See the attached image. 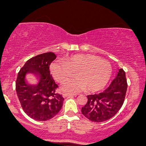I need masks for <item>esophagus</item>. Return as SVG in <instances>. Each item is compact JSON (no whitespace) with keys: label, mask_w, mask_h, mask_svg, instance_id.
<instances>
[{"label":"esophagus","mask_w":146,"mask_h":146,"mask_svg":"<svg viewBox=\"0 0 146 146\" xmlns=\"http://www.w3.org/2000/svg\"><path fill=\"white\" fill-rule=\"evenodd\" d=\"M76 96L75 94H70V93H65L63 94V96L64 97H72V96Z\"/></svg>","instance_id":"obj_1"}]
</instances>
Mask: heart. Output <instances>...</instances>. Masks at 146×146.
Listing matches in <instances>:
<instances>
[{"instance_id":"b5f03b06","label":"heart","mask_w":146,"mask_h":146,"mask_svg":"<svg viewBox=\"0 0 146 146\" xmlns=\"http://www.w3.org/2000/svg\"><path fill=\"white\" fill-rule=\"evenodd\" d=\"M50 71L54 79L63 82L74 76L62 84L65 92H76L86 89L97 92L106 87L112 74L110 63L93 54H74L67 57L65 61L57 60L50 65Z\"/></svg>"}]
</instances>
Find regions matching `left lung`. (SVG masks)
<instances>
[{
	"label": "left lung",
	"instance_id": "left-lung-1",
	"mask_svg": "<svg viewBox=\"0 0 146 146\" xmlns=\"http://www.w3.org/2000/svg\"><path fill=\"white\" fill-rule=\"evenodd\" d=\"M125 73L119 69L116 77L109 87L99 94L88 95L86 105L82 108V113L94 122H103L114 116L120 110L127 91Z\"/></svg>",
	"mask_w": 146,
	"mask_h": 146
}]
</instances>
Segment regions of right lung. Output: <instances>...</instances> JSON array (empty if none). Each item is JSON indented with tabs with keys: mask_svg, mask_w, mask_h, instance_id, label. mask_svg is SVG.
I'll use <instances>...</instances> for the list:
<instances>
[{
	"mask_svg": "<svg viewBox=\"0 0 146 146\" xmlns=\"http://www.w3.org/2000/svg\"><path fill=\"white\" fill-rule=\"evenodd\" d=\"M56 59L53 52H46L27 60L21 69L15 89L25 113L36 121H47L55 116L63 105L64 98L56 92L58 85L50 74V65ZM37 75L38 82L30 85L25 80L27 73Z\"/></svg>",
	"mask_w": 146,
	"mask_h": 146,
	"instance_id": "1",
	"label": "right lung"
}]
</instances>
